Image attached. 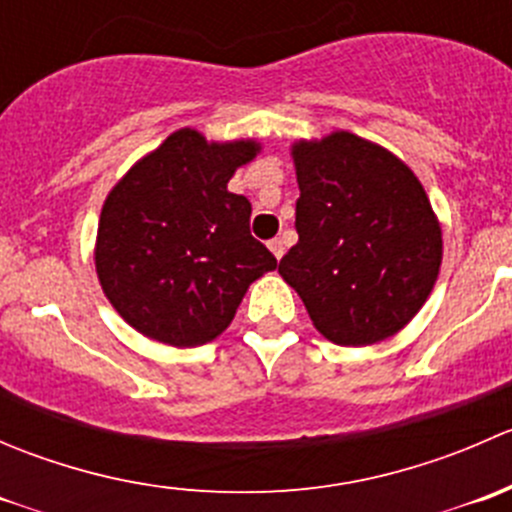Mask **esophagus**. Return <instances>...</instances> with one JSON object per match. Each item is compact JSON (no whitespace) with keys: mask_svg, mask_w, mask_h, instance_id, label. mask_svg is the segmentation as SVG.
I'll list each match as a JSON object with an SVG mask.
<instances>
[{"mask_svg":"<svg viewBox=\"0 0 512 512\" xmlns=\"http://www.w3.org/2000/svg\"><path fill=\"white\" fill-rule=\"evenodd\" d=\"M267 247H270V252L277 257V260H282V255H285V242H282L280 237H275V240L267 242Z\"/></svg>","mask_w":512,"mask_h":512,"instance_id":"34e87169","label":"esophagus"}]
</instances>
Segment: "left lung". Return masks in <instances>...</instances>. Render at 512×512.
I'll return each instance as SVG.
<instances>
[{
  "label": "left lung",
  "mask_w": 512,
  "mask_h": 512,
  "mask_svg": "<svg viewBox=\"0 0 512 512\" xmlns=\"http://www.w3.org/2000/svg\"><path fill=\"white\" fill-rule=\"evenodd\" d=\"M299 242L280 275L322 337L369 347L406 327L436 285L441 223L414 170L379 143L334 131L294 141Z\"/></svg>",
  "instance_id": "1"
}]
</instances>
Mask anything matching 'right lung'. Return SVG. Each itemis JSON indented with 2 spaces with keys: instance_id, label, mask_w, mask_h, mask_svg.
<instances>
[{
  "instance_id": "right-lung-1",
  "label": "right lung",
  "mask_w": 512,
  "mask_h": 512,
  "mask_svg": "<svg viewBox=\"0 0 512 512\" xmlns=\"http://www.w3.org/2000/svg\"><path fill=\"white\" fill-rule=\"evenodd\" d=\"M262 146L170 133L106 195L94 262L103 294L143 337L200 347L230 327L247 287L277 267L250 235L252 205L227 190Z\"/></svg>"
}]
</instances>
